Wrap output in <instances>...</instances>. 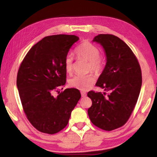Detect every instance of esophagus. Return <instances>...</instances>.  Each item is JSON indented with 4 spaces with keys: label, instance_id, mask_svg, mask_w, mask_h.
I'll use <instances>...</instances> for the list:
<instances>
[{
    "label": "esophagus",
    "instance_id": "obj_1",
    "mask_svg": "<svg viewBox=\"0 0 157 157\" xmlns=\"http://www.w3.org/2000/svg\"><path fill=\"white\" fill-rule=\"evenodd\" d=\"M81 95H82V97H85L86 95V92L82 91L81 92Z\"/></svg>",
    "mask_w": 157,
    "mask_h": 157
}]
</instances>
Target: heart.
I'll return each mask as SVG.
<instances>
[{
	"label": "heart",
	"instance_id": "1",
	"mask_svg": "<svg viewBox=\"0 0 157 157\" xmlns=\"http://www.w3.org/2000/svg\"><path fill=\"white\" fill-rule=\"evenodd\" d=\"M75 54L78 59L89 62L88 70L98 75L102 72L104 66L102 57L100 55V52L98 48L89 41H84L76 48ZM65 70L71 73L73 70V58L70 55H66L63 62ZM95 78L91 74L87 75H76L69 80V85L73 88L86 91L91 88L94 83Z\"/></svg>",
	"mask_w": 157,
	"mask_h": 157
}]
</instances>
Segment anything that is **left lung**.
Masks as SVG:
<instances>
[{"label": "left lung", "instance_id": "1", "mask_svg": "<svg viewBox=\"0 0 157 157\" xmlns=\"http://www.w3.org/2000/svg\"><path fill=\"white\" fill-rule=\"evenodd\" d=\"M93 41L102 45L107 57L95 85L109 94L89 91L88 114L94 125L111 131L123 126L134 110L142 85L141 69L131 48L118 36L100 34Z\"/></svg>", "mask_w": 157, "mask_h": 157}]
</instances>
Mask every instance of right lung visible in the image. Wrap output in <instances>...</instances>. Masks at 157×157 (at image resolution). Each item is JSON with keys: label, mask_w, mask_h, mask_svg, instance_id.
Instances as JSON below:
<instances>
[{"label": "right lung", "mask_w": 157, "mask_h": 157, "mask_svg": "<svg viewBox=\"0 0 157 157\" xmlns=\"http://www.w3.org/2000/svg\"><path fill=\"white\" fill-rule=\"evenodd\" d=\"M78 40L67 34L44 37L31 48L18 68L17 85L23 111L39 132L54 134L62 130L80 99L78 89L59 91L66 81L64 59Z\"/></svg>", "instance_id": "right-lung-1"}]
</instances>
